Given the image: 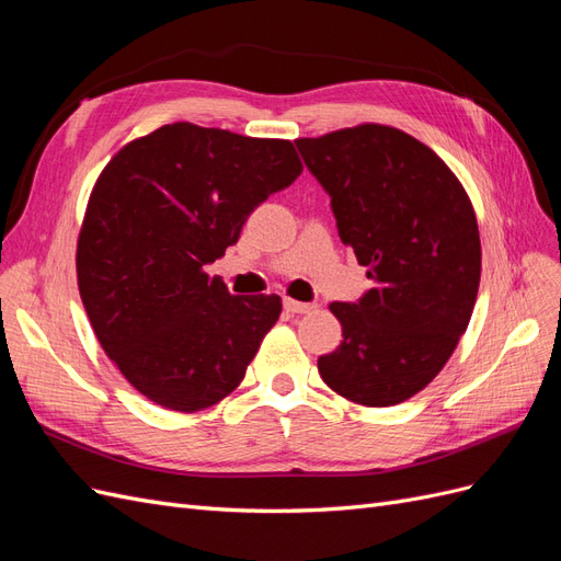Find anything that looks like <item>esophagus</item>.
Returning a JSON list of instances; mask_svg holds the SVG:
<instances>
[{"instance_id": "34e87169", "label": "esophagus", "mask_w": 561, "mask_h": 561, "mask_svg": "<svg viewBox=\"0 0 561 561\" xmlns=\"http://www.w3.org/2000/svg\"><path fill=\"white\" fill-rule=\"evenodd\" d=\"M283 309H285L287 313H311L316 307H313V304H304V301L285 297V299H283Z\"/></svg>"}]
</instances>
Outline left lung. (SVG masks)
Returning a JSON list of instances; mask_svg holds the SVG:
<instances>
[{"instance_id":"8db88e82","label":"left lung","mask_w":561,"mask_h":561,"mask_svg":"<svg viewBox=\"0 0 561 561\" xmlns=\"http://www.w3.org/2000/svg\"><path fill=\"white\" fill-rule=\"evenodd\" d=\"M295 145L371 280L358 301L330 304L344 342L320 355V377L365 407L410 400L445 367L478 299L470 198L431 147L398 128L363 124Z\"/></svg>"}]
</instances>
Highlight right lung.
<instances>
[{
  "instance_id": "1",
  "label": "right lung",
  "mask_w": 561,
  "mask_h": 561,
  "mask_svg": "<svg viewBox=\"0 0 561 561\" xmlns=\"http://www.w3.org/2000/svg\"><path fill=\"white\" fill-rule=\"evenodd\" d=\"M299 175L293 142L186 122L128 142L100 173L77 243L79 295L100 346L145 398L198 412L243 381L280 297L231 295L203 266Z\"/></svg>"
}]
</instances>
